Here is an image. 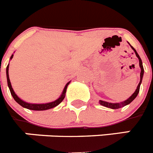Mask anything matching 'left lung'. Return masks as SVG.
Here are the masks:
<instances>
[{
    "instance_id": "1",
    "label": "left lung",
    "mask_w": 153,
    "mask_h": 153,
    "mask_svg": "<svg viewBox=\"0 0 153 153\" xmlns=\"http://www.w3.org/2000/svg\"><path fill=\"white\" fill-rule=\"evenodd\" d=\"M128 44H129V42H128ZM129 45H130V44H129ZM130 47H131V48H132V49L134 51L135 53H136V56H137V58L139 59V62H140V69H141V72H140V83H139V84H138L137 87H136V90H135L134 93H132L131 97H129V98L127 99V100L123 101V102H114V103H113V102H106V101L100 100L99 101V102H100V105H102V106H106V107L110 108V109H120V108H122V107H123V106H126V105H128V104L130 103L132 101L134 100L135 98L137 97L139 92H140V85H141V83H142V80H143V74H144V69H143V62H142V60H141V58H140V55L138 54V53L136 52V50H135L134 48L132 47V46L130 45Z\"/></svg>"
}]
</instances>
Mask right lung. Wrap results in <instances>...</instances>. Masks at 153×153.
<instances>
[{
  "instance_id": "add662e5",
  "label": "right lung",
  "mask_w": 153,
  "mask_h": 153,
  "mask_svg": "<svg viewBox=\"0 0 153 153\" xmlns=\"http://www.w3.org/2000/svg\"><path fill=\"white\" fill-rule=\"evenodd\" d=\"M13 54L11 55L10 60H11L13 58ZM8 70H9V63H8L7 67L6 69V74H7V85L8 87H9V90H10V93H11L12 97L14 99V100L17 102L18 104H20L21 106H23L24 108H26V109H31V110H36V111H41V110H47V109H52V108H54L55 106H58L62 101L64 99L65 95H66V92H67V88L68 85L70 84V81L66 84V86H64V89H63V92H62L61 95L58 99H56V100L53 101V102H47V103H30V102H25L24 100H21L18 96L15 93V92L13 91V89L12 88L11 83H10V78H9V73H8Z\"/></svg>"
}]
</instances>
